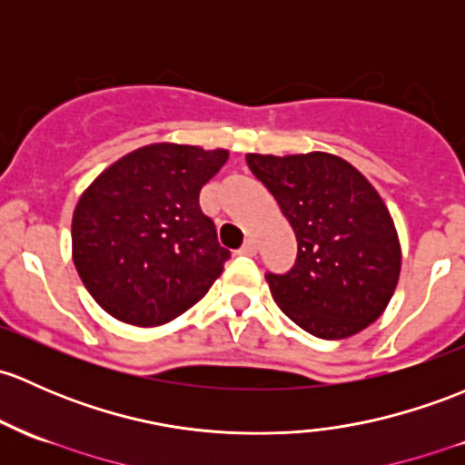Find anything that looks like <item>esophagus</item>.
I'll use <instances>...</instances> for the list:
<instances>
[{
    "label": "esophagus",
    "mask_w": 465,
    "mask_h": 465,
    "mask_svg": "<svg viewBox=\"0 0 465 465\" xmlns=\"http://www.w3.org/2000/svg\"><path fill=\"white\" fill-rule=\"evenodd\" d=\"M256 252H258L256 241H253V238H247L245 245L241 247V253H245V256H253V253H256Z\"/></svg>",
    "instance_id": "esophagus-1"
}]
</instances>
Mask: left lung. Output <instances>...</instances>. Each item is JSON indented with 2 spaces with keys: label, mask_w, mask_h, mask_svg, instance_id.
Returning <instances> with one entry per match:
<instances>
[{
  "label": "left lung",
  "mask_w": 465,
  "mask_h": 465,
  "mask_svg": "<svg viewBox=\"0 0 465 465\" xmlns=\"http://www.w3.org/2000/svg\"><path fill=\"white\" fill-rule=\"evenodd\" d=\"M298 241L294 267L267 273L273 301L319 339H348L383 314L397 290L392 216L359 169L339 155L247 153Z\"/></svg>",
  "instance_id": "1"
}]
</instances>
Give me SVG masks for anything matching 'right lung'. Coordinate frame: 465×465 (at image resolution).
<instances>
[{
    "instance_id": "1",
    "label": "right lung",
    "mask_w": 465,
    "mask_h": 465,
    "mask_svg": "<svg viewBox=\"0 0 465 465\" xmlns=\"http://www.w3.org/2000/svg\"><path fill=\"white\" fill-rule=\"evenodd\" d=\"M229 151L158 143L102 171L73 212V262L97 305L122 322L155 327L184 314L223 273L198 195Z\"/></svg>"
}]
</instances>
